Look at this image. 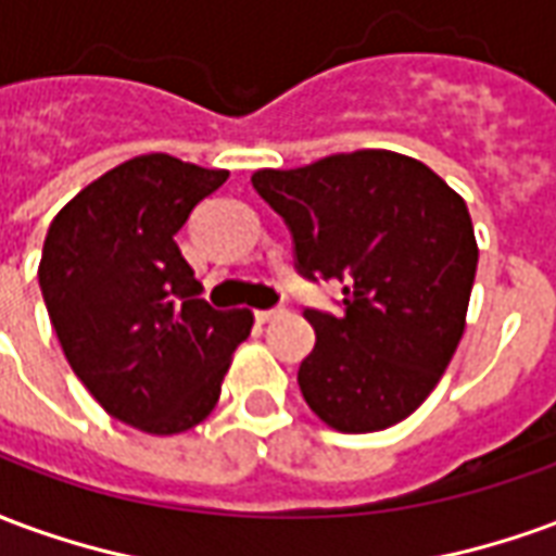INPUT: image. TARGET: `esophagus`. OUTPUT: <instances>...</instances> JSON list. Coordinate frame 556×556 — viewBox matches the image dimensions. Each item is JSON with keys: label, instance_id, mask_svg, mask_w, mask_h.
<instances>
[{"label": "esophagus", "instance_id": "esophagus-1", "mask_svg": "<svg viewBox=\"0 0 556 556\" xmlns=\"http://www.w3.org/2000/svg\"><path fill=\"white\" fill-rule=\"evenodd\" d=\"M282 313H286L282 306H274V309H258V313H255V318H258V321H274V318H279Z\"/></svg>", "mask_w": 556, "mask_h": 556}]
</instances>
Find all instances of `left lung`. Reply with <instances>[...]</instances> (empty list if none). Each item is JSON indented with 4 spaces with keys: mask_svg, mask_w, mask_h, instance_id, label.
<instances>
[{
    "mask_svg": "<svg viewBox=\"0 0 556 556\" xmlns=\"http://www.w3.org/2000/svg\"><path fill=\"white\" fill-rule=\"evenodd\" d=\"M303 279H339L342 313L303 309L315 349L298 369L330 429L396 426L426 402L465 333L477 238L462 195L414 157L366 148L258 169Z\"/></svg>",
    "mask_w": 556,
    "mask_h": 556,
    "instance_id": "8db88e82",
    "label": "left lung"
}]
</instances>
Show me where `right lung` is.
<instances>
[{
	"mask_svg": "<svg viewBox=\"0 0 556 556\" xmlns=\"http://www.w3.org/2000/svg\"><path fill=\"white\" fill-rule=\"evenodd\" d=\"M226 169L169 154L115 166L47 229L43 303L71 369L106 414L148 434H178L214 410L250 309H214L175 243Z\"/></svg>",
	"mask_w": 556,
	"mask_h": 556,
	"instance_id": "1",
	"label": "right lung"
}]
</instances>
